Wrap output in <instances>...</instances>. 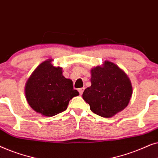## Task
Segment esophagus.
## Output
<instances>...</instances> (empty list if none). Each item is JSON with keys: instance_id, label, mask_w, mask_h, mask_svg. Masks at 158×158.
Masks as SVG:
<instances>
[{"instance_id": "esophagus-1", "label": "esophagus", "mask_w": 158, "mask_h": 158, "mask_svg": "<svg viewBox=\"0 0 158 158\" xmlns=\"http://www.w3.org/2000/svg\"><path fill=\"white\" fill-rule=\"evenodd\" d=\"M83 90H84V88H78V92H79V94H80V95H81L83 94Z\"/></svg>"}]
</instances>
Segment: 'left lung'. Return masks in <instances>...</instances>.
<instances>
[{"label":"left lung","instance_id":"obj_1","mask_svg":"<svg viewBox=\"0 0 158 158\" xmlns=\"http://www.w3.org/2000/svg\"><path fill=\"white\" fill-rule=\"evenodd\" d=\"M91 85L84 90L83 98L91 111L105 118L114 116L129 104L132 86L127 75L113 62L106 61L94 68Z\"/></svg>","mask_w":158,"mask_h":158}]
</instances>
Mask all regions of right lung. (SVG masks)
I'll use <instances>...</instances> for the list:
<instances>
[{"label":"right lung","mask_w":158,"mask_h":158,"mask_svg":"<svg viewBox=\"0 0 158 158\" xmlns=\"http://www.w3.org/2000/svg\"><path fill=\"white\" fill-rule=\"evenodd\" d=\"M48 59L38 65L27 80L25 96L34 111L50 117L65 111L69 101L79 95L73 81L62 75L61 67Z\"/></svg>","instance_id":"1"}]
</instances>
